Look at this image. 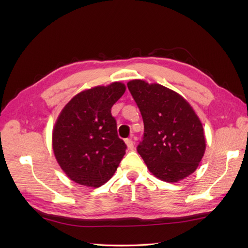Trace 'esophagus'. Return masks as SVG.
Returning a JSON list of instances; mask_svg holds the SVG:
<instances>
[{"instance_id": "1", "label": "esophagus", "mask_w": 248, "mask_h": 248, "mask_svg": "<svg viewBox=\"0 0 248 248\" xmlns=\"http://www.w3.org/2000/svg\"><path fill=\"white\" fill-rule=\"evenodd\" d=\"M125 142H126V145H127V148H128L129 150H133V148H134V141H133L132 139H126Z\"/></svg>"}]
</instances>
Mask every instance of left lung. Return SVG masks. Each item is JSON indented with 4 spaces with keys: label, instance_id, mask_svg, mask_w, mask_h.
<instances>
[{
    "label": "left lung",
    "instance_id": "left-lung-1",
    "mask_svg": "<svg viewBox=\"0 0 248 248\" xmlns=\"http://www.w3.org/2000/svg\"><path fill=\"white\" fill-rule=\"evenodd\" d=\"M127 87L144 121L138 152L149 170L169 183L192 174L204 156L206 140L190 104L159 84L133 79Z\"/></svg>",
    "mask_w": 248,
    "mask_h": 248
}]
</instances>
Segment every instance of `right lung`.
<instances>
[{"instance_id":"1","label":"right lung","mask_w":248,"mask_h":248,"mask_svg":"<svg viewBox=\"0 0 248 248\" xmlns=\"http://www.w3.org/2000/svg\"><path fill=\"white\" fill-rule=\"evenodd\" d=\"M122 82L85 90L66 104L52 130V149L67 177L100 187L114 176L125 155L111 107L125 92Z\"/></svg>"}]
</instances>
